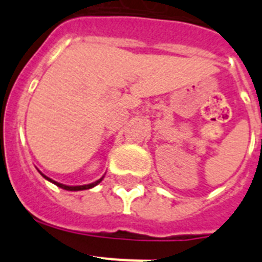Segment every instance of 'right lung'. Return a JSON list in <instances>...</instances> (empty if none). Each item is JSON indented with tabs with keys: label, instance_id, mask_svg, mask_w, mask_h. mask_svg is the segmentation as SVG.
I'll return each mask as SVG.
<instances>
[{
	"label": "right lung",
	"instance_id": "1",
	"mask_svg": "<svg viewBox=\"0 0 262 262\" xmlns=\"http://www.w3.org/2000/svg\"><path fill=\"white\" fill-rule=\"evenodd\" d=\"M41 176H43V177H45L46 180H48V181H51V182H52V184L56 185V186H59V187H61V189H64V190H69V191H78V190H86V189H92V187H94V186H96V185H98L99 182L102 181V178H103V177L99 178L98 181L93 182V184H89V185H81V186H68V185H62V184H60V182L53 181V180L48 178L47 176H45V174H41Z\"/></svg>",
	"mask_w": 262,
	"mask_h": 262
}]
</instances>
